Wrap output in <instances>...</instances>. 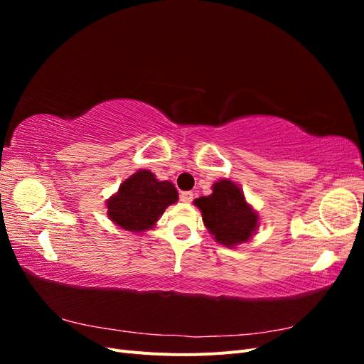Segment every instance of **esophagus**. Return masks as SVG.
<instances>
[{"label": "esophagus", "instance_id": "34e87169", "mask_svg": "<svg viewBox=\"0 0 364 364\" xmlns=\"http://www.w3.org/2000/svg\"><path fill=\"white\" fill-rule=\"evenodd\" d=\"M179 199L183 203H191L193 199H194V194L191 191H182L181 196H179Z\"/></svg>", "mask_w": 364, "mask_h": 364}]
</instances>
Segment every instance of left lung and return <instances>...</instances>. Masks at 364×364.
I'll list each match as a JSON object with an SVG mask.
<instances>
[{
	"mask_svg": "<svg viewBox=\"0 0 364 364\" xmlns=\"http://www.w3.org/2000/svg\"><path fill=\"white\" fill-rule=\"evenodd\" d=\"M194 205L202 211L203 223L220 245L234 247L246 241L258 228V214L245 194L229 179L215 182L213 194L199 197Z\"/></svg>",
	"mask_w": 364,
	"mask_h": 364,
	"instance_id": "8db88e82",
	"label": "left lung"
}]
</instances>
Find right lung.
Masks as SVG:
<instances>
[{
    "label": "right lung",
    "mask_w": 364,
    "mask_h": 364,
    "mask_svg": "<svg viewBox=\"0 0 364 364\" xmlns=\"http://www.w3.org/2000/svg\"><path fill=\"white\" fill-rule=\"evenodd\" d=\"M178 197L171 182H159L151 171L139 170L107 200V215L117 226L141 232L155 226L165 208L178 202Z\"/></svg>",
    "instance_id": "1"
}]
</instances>
